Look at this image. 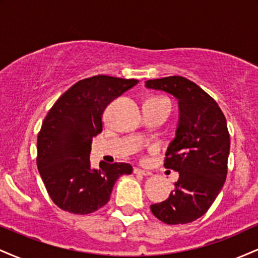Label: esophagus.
Instances as JSON below:
<instances>
[{
  "label": "esophagus",
  "mask_w": 258,
  "mask_h": 258,
  "mask_svg": "<svg viewBox=\"0 0 258 258\" xmlns=\"http://www.w3.org/2000/svg\"><path fill=\"white\" fill-rule=\"evenodd\" d=\"M133 172L136 174H142V176H150V174H152V172H149V171H146V170H142V168H135Z\"/></svg>",
  "instance_id": "esophagus-1"
}]
</instances>
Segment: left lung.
Returning a JSON list of instances; mask_svg holds the SVG:
<instances>
[{
    "mask_svg": "<svg viewBox=\"0 0 258 258\" xmlns=\"http://www.w3.org/2000/svg\"><path fill=\"white\" fill-rule=\"evenodd\" d=\"M146 87L172 94L179 108L164 164L179 178L170 197L150 210L164 223H190L206 214L226 180L230 148L226 117L212 97L182 76L148 80Z\"/></svg>",
    "mask_w": 258,
    "mask_h": 258,
    "instance_id": "obj_1",
    "label": "left lung"
}]
</instances>
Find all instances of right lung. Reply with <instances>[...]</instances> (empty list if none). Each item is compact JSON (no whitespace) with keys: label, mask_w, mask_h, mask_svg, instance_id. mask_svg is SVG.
<instances>
[{"label":"right lung","mask_w":258,"mask_h":258,"mask_svg":"<svg viewBox=\"0 0 258 258\" xmlns=\"http://www.w3.org/2000/svg\"><path fill=\"white\" fill-rule=\"evenodd\" d=\"M138 80L97 75L84 79L59 97L37 136V168L58 207L75 215L97 211L110 200L112 186L131 174L125 162L91 167L92 138L102 132L103 112Z\"/></svg>","instance_id":"1"}]
</instances>
